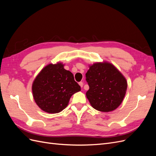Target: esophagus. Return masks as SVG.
<instances>
[{
  "instance_id": "esophagus-1",
  "label": "esophagus",
  "mask_w": 156,
  "mask_h": 156,
  "mask_svg": "<svg viewBox=\"0 0 156 156\" xmlns=\"http://www.w3.org/2000/svg\"><path fill=\"white\" fill-rule=\"evenodd\" d=\"M79 84L80 85V87H81V88H83V82H79Z\"/></svg>"
}]
</instances>
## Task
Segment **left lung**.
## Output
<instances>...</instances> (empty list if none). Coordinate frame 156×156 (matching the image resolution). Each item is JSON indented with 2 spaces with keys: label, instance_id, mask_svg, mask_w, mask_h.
I'll return each instance as SVG.
<instances>
[{
  "label": "left lung",
  "instance_id": "1",
  "mask_svg": "<svg viewBox=\"0 0 156 156\" xmlns=\"http://www.w3.org/2000/svg\"><path fill=\"white\" fill-rule=\"evenodd\" d=\"M86 80L89 85L86 96L94 108L107 112L120 106L126 95L127 83L114 65L105 61L90 65Z\"/></svg>",
  "mask_w": 156,
  "mask_h": 156
}]
</instances>
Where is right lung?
<instances>
[{
	"instance_id": "obj_1",
	"label": "right lung",
	"mask_w": 156,
	"mask_h": 156,
	"mask_svg": "<svg viewBox=\"0 0 156 156\" xmlns=\"http://www.w3.org/2000/svg\"><path fill=\"white\" fill-rule=\"evenodd\" d=\"M57 62L47 65L32 83L34 100L42 111L51 114L62 111L68 105L73 94L81 90L73 73Z\"/></svg>"
}]
</instances>
